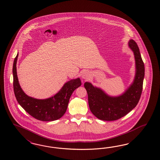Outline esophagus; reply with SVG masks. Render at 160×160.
<instances>
[{
	"mask_svg": "<svg viewBox=\"0 0 160 160\" xmlns=\"http://www.w3.org/2000/svg\"><path fill=\"white\" fill-rule=\"evenodd\" d=\"M90 77V73L88 72H84L82 75V78L84 80H87Z\"/></svg>",
	"mask_w": 160,
	"mask_h": 160,
	"instance_id": "1",
	"label": "esophagus"
}]
</instances>
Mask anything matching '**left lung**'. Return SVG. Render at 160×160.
Segmentation results:
<instances>
[{"label": "left lung", "mask_w": 160, "mask_h": 160, "mask_svg": "<svg viewBox=\"0 0 160 160\" xmlns=\"http://www.w3.org/2000/svg\"><path fill=\"white\" fill-rule=\"evenodd\" d=\"M128 46L134 55L136 73L133 82L124 92L117 96H112L91 82H87L84 84L90 111L100 120L114 121L121 118L135 108L140 100L145 74L144 64L136 42L130 40Z\"/></svg>", "instance_id": "left-lung-1"}]
</instances>
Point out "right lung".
<instances>
[{
	"label": "right lung",
	"instance_id": "1",
	"mask_svg": "<svg viewBox=\"0 0 160 160\" xmlns=\"http://www.w3.org/2000/svg\"><path fill=\"white\" fill-rule=\"evenodd\" d=\"M18 56V53L13 66V89L18 103L30 116L40 121H54L60 118L67 110L73 92L82 85L80 78H74L65 82L58 92L48 98L30 97L23 92L19 82L16 70Z\"/></svg>",
	"mask_w": 160,
	"mask_h": 160
}]
</instances>
